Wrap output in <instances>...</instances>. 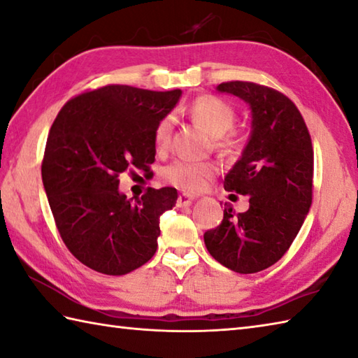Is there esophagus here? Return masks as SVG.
<instances>
[{
  "instance_id": "1",
  "label": "esophagus",
  "mask_w": 358,
  "mask_h": 358,
  "mask_svg": "<svg viewBox=\"0 0 358 358\" xmlns=\"http://www.w3.org/2000/svg\"><path fill=\"white\" fill-rule=\"evenodd\" d=\"M192 202H193L192 196H188V194H179L176 206L178 207H188V206H192Z\"/></svg>"
}]
</instances>
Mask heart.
Segmentation results:
<instances>
[{"label":"heart","mask_w":358,"mask_h":358,"mask_svg":"<svg viewBox=\"0 0 358 358\" xmlns=\"http://www.w3.org/2000/svg\"><path fill=\"white\" fill-rule=\"evenodd\" d=\"M188 113L198 124H201L210 136L215 137L217 146L221 151L232 152L240 148L241 137L232 131L235 121H237V112L226 99L215 95L201 96L196 101H193ZM171 132V117L162 118L156 129H154V145L159 151H164L170 146ZM213 174L215 166L208 162H193L185 159L174 160L164 170V178L168 184L178 187L179 190L187 193L202 190Z\"/></svg>","instance_id":"obj_1"}]
</instances>
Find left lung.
Here are the masks:
<instances>
[{"label": "left lung", "mask_w": 358, "mask_h": 358, "mask_svg": "<svg viewBox=\"0 0 358 358\" xmlns=\"http://www.w3.org/2000/svg\"><path fill=\"white\" fill-rule=\"evenodd\" d=\"M251 106L252 132L243 156L224 178L227 192L249 198L246 212L226 204L221 224L204 234L207 251L240 274L282 259L312 206L313 146L298 107L284 93L246 80L218 85Z\"/></svg>", "instance_id": "1"}]
</instances>
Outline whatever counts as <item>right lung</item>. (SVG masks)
Listing matches in <instances>:
<instances>
[{"label":"right lung","instance_id":"obj_1","mask_svg":"<svg viewBox=\"0 0 358 358\" xmlns=\"http://www.w3.org/2000/svg\"><path fill=\"white\" fill-rule=\"evenodd\" d=\"M180 93L110 84L66 101L54 120L43 187L60 237L85 266L121 275L156 254L160 217L176 204V188H148L132 201L118 192V178L134 168L150 171L154 129Z\"/></svg>","mask_w":358,"mask_h":358}]
</instances>
